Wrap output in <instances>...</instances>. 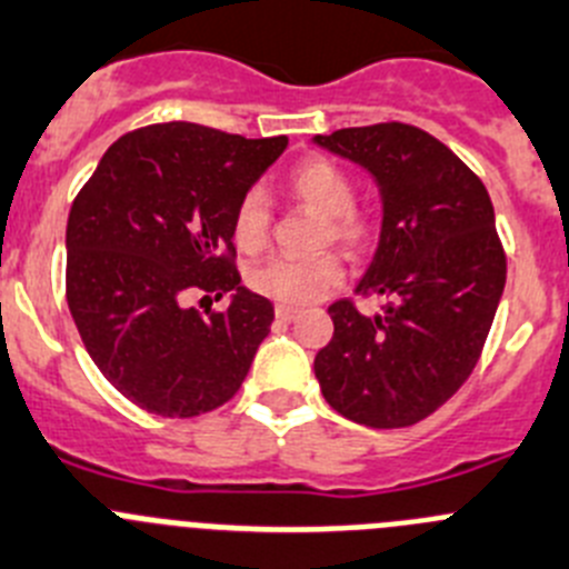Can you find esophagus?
I'll list each match as a JSON object with an SVG mask.
<instances>
[{
  "mask_svg": "<svg viewBox=\"0 0 569 569\" xmlns=\"http://www.w3.org/2000/svg\"><path fill=\"white\" fill-rule=\"evenodd\" d=\"M274 315H278V320L291 322V320H297V317H300V309H297V306H283V303H280L278 309H274Z\"/></svg>",
  "mask_w": 569,
  "mask_h": 569,
  "instance_id": "1",
  "label": "esophagus"
}]
</instances>
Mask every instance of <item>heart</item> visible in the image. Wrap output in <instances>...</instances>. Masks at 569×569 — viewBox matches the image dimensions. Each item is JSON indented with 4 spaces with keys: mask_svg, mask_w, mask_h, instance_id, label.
<instances>
[{
    "mask_svg": "<svg viewBox=\"0 0 569 569\" xmlns=\"http://www.w3.org/2000/svg\"><path fill=\"white\" fill-rule=\"evenodd\" d=\"M286 189L297 203L320 214L317 243H337L348 252H362L380 234V209L357 201L355 178L329 158H306L295 163L286 176ZM272 234V207L260 187L240 196L232 214V240L240 252L254 254L269 243ZM342 263L335 252L311 258H272L252 266L247 283L254 295L269 297L274 303L303 306L340 283Z\"/></svg>",
    "mask_w": 569,
    "mask_h": 569,
    "instance_id": "obj_1",
    "label": "heart"
}]
</instances>
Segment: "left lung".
Masks as SVG:
<instances>
[{
	"label": "left lung",
	"instance_id": "obj_1",
	"mask_svg": "<svg viewBox=\"0 0 569 569\" xmlns=\"http://www.w3.org/2000/svg\"><path fill=\"white\" fill-rule=\"evenodd\" d=\"M317 144L380 183V249L357 295L388 300L382 317L348 297L329 306L335 335L315 357L317 382L346 419L408 428L442 408L482 357L508 278L493 203L457 152L413 124L346 127Z\"/></svg>",
	"mask_w": 569,
	"mask_h": 569
}]
</instances>
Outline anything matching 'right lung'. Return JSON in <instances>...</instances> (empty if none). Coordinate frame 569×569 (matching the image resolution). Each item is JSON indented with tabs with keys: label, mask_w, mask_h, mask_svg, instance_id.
Wrapping results in <instances>:
<instances>
[{
	"label": "right lung",
	"mask_w": 569,
	"mask_h": 569,
	"mask_svg": "<svg viewBox=\"0 0 569 569\" xmlns=\"http://www.w3.org/2000/svg\"><path fill=\"white\" fill-rule=\"evenodd\" d=\"M289 138L170 121L121 136L68 218L64 295L87 355L156 417H201L247 380L274 306L240 289L232 214ZM239 295L203 316L189 296Z\"/></svg>",
	"instance_id": "right-lung-1"
}]
</instances>
